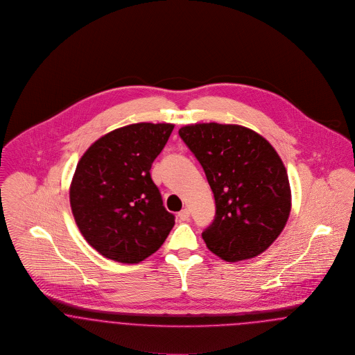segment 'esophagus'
Masks as SVG:
<instances>
[{"mask_svg":"<svg viewBox=\"0 0 355 355\" xmlns=\"http://www.w3.org/2000/svg\"><path fill=\"white\" fill-rule=\"evenodd\" d=\"M178 216H179V219L180 220H183V222H186L189 219V209L188 208H184V209H182L179 214H178Z\"/></svg>","mask_w":355,"mask_h":355,"instance_id":"esophagus-1","label":"esophagus"}]
</instances>
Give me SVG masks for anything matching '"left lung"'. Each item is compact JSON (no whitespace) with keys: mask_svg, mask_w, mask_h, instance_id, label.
I'll return each instance as SVG.
<instances>
[{"mask_svg":"<svg viewBox=\"0 0 355 355\" xmlns=\"http://www.w3.org/2000/svg\"><path fill=\"white\" fill-rule=\"evenodd\" d=\"M179 135L215 198V219L202 234L207 247L227 261L266 251L291 211L288 176L277 150L259 133L235 124H192Z\"/></svg>","mask_w":355,"mask_h":355,"instance_id":"left-lung-1","label":"left lung"}]
</instances>
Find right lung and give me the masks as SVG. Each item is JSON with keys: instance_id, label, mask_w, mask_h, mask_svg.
<instances>
[{"instance_id": "right-lung-1", "label": "right lung", "mask_w": 355, "mask_h": 355, "mask_svg": "<svg viewBox=\"0 0 355 355\" xmlns=\"http://www.w3.org/2000/svg\"><path fill=\"white\" fill-rule=\"evenodd\" d=\"M172 130L167 123L125 125L81 156L69 188L71 208L80 232L103 257L139 263L167 239L175 216L164 208L150 169Z\"/></svg>"}]
</instances>
